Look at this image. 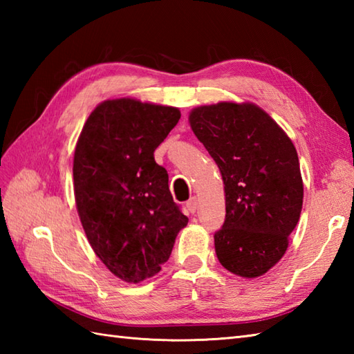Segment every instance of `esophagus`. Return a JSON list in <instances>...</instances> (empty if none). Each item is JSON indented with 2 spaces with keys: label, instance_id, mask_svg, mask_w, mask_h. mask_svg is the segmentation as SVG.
Instances as JSON below:
<instances>
[{
  "label": "esophagus",
  "instance_id": "1",
  "mask_svg": "<svg viewBox=\"0 0 354 354\" xmlns=\"http://www.w3.org/2000/svg\"><path fill=\"white\" fill-rule=\"evenodd\" d=\"M198 204H199L198 199L196 198H192L189 202H187V209H189L190 213H194L198 209Z\"/></svg>",
  "mask_w": 354,
  "mask_h": 354
}]
</instances>
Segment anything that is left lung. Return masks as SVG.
Returning a JSON list of instances; mask_svg holds the SVG:
<instances>
[{"mask_svg": "<svg viewBox=\"0 0 354 354\" xmlns=\"http://www.w3.org/2000/svg\"><path fill=\"white\" fill-rule=\"evenodd\" d=\"M189 123L221 170L225 222L216 255L234 275L257 278L281 260L303 208L297 149L275 120L251 102L192 109Z\"/></svg>", "mask_w": 354, "mask_h": 354, "instance_id": "obj_1", "label": "left lung"}]
</instances>
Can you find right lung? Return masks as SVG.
I'll use <instances>...</instances> for the list:
<instances>
[{
  "mask_svg": "<svg viewBox=\"0 0 354 354\" xmlns=\"http://www.w3.org/2000/svg\"><path fill=\"white\" fill-rule=\"evenodd\" d=\"M179 118L175 106L123 97L97 104L79 135L73 178L82 227L97 257L126 283L160 272L189 223L153 156Z\"/></svg>",
  "mask_w": 354,
  "mask_h": 354,
  "instance_id": "right-lung-1",
  "label": "right lung"
}]
</instances>
